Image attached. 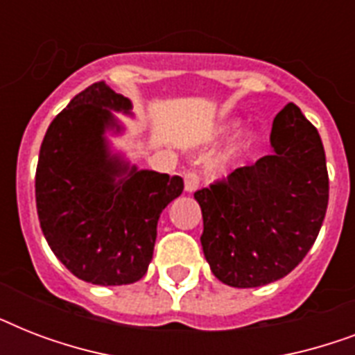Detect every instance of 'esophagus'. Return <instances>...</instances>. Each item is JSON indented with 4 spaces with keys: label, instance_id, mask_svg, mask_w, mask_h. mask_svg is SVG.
<instances>
[{
    "label": "esophagus",
    "instance_id": "esophagus-1",
    "mask_svg": "<svg viewBox=\"0 0 355 355\" xmlns=\"http://www.w3.org/2000/svg\"><path fill=\"white\" fill-rule=\"evenodd\" d=\"M199 184H200V178L195 171H188L186 175H184V188H186L188 193H193L195 189L199 188Z\"/></svg>",
    "mask_w": 355,
    "mask_h": 355
}]
</instances>
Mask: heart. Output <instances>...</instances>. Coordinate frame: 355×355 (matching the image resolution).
I'll return each mask as SVG.
<instances>
[{
	"label": "heart",
	"instance_id": "heart-1",
	"mask_svg": "<svg viewBox=\"0 0 355 355\" xmlns=\"http://www.w3.org/2000/svg\"><path fill=\"white\" fill-rule=\"evenodd\" d=\"M236 127H237V123H228L227 127H225V130H227V132H232V130ZM250 144H252V138H250V136H247V138L243 139L241 145H239V147H237V149L234 150V153L223 156L221 160H219V167H221V169H227L228 166H232L234 162L239 160V156H241L243 150H247L248 147H250Z\"/></svg>",
	"mask_w": 355,
	"mask_h": 355
}]
</instances>
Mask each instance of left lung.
Masks as SVG:
<instances>
[{"instance_id": "left-lung-1", "label": "left lung", "mask_w": 355, "mask_h": 355, "mask_svg": "<svg viewBox=\"0 0 355 355\" xmlns=\"http://www.w3.org/2000/svg\"><path fill=\"white\" fill-rule=\"evenodd\" d=\"M270 145L275 153L195 191L205 258L227 286L259 287L289 275L324 221L330 191L324 147L297 105L276 114Z\"/></svg>"}]
</instances>
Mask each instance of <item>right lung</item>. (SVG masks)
<instances>
[{
  "label": "right lung",
  "instance_id": "1",
  "mask_svg": "<svg viewBox=\"0 0 355 355\" xmlns=\"http://www.w3.org/2000/svg\"><path fill=\"white\" fill-rule=\"evenodd\" d=\"M127 97L94 83L47 128L36 166L42 232L69 272L96 286L144 278L162 210L182 193L184 180L128 166L108 147L121 132L114 112L130 114Z\"/></svg>",
  "mask_w": 355,
  "mask_h": 355
}]
</instances>
